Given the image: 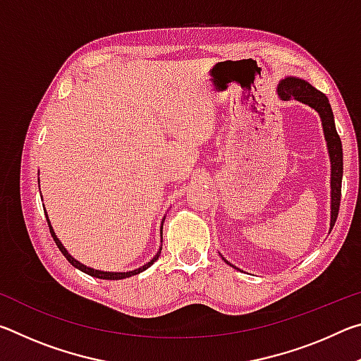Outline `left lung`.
Returning a JSON list of instances; mask_svg holds the SVG:
<instances>
[{
  "label": "left lung",
  "instance_id": "left-lung-1",
  "mask_svg": "<svg viewBox=\"0 0 361 361\" xmlns=\"http://www.w3.org/2000/svg\"><path fill=\"white\" fill-rule=\"evenodd\" d=\"M280 87H282L280 89V95H282L283 99H295L298 102L304 103V105H309L310 108H314L315 111L320 114L323 133H325V140H326V146L329 152V161H331V223H329V226H331L333 229L336 219H338L339 205H341L342 143L338 132H336L331 105H329L325 94L320 92V90H317L314 85H310L307 81H304V79L288 76L283 79L282 84H280ZM226 262H228L229 266H232L229 261Z\"/></svg>",
  "mask_w": 361,
  "mask_h": 361
}]
</instances>
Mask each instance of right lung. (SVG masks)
Listing matches in <instances>:
<instances>
[{"label": "right lung", "mask_w": 361, "mask_h": 361, "mask_svg": "<svg viewBox=\"0 0 361 361\" xmlns=\"http://www.w3.org/2000/svg\"><path fill=\"white\" fill-rule=\"evenodd\" d=\"M44 213H46V210H44ZM46 219H47V224H49V231H51V235H52V239H54V242H56V245L59 247V250L60 252H62V255L65 256L66 259H68V262L70 264H73L75 266L76 269H79V271H82V272H85V274H89V276H92V277H97V279H105V280H121V279H127V277H132V276H137V274H140V272H143V271H146V269H148L152 262L154 261H157L159 259V256H161V250H162V247L159 248V252L156 253V256L154 258H152L149 262H146V264L143 266V267H138V269H135V271H129V272H105V271H97V269H92V267H87V266H84V264H81V262L79 261H76L75 258H73V256L66 252V248L62 245V242H60L59 239H57V235H56V232H54V229H52V226H51V221H49V218H47V215H46Z\"/></svg>", "instance_id": "1"}]
</instances>
